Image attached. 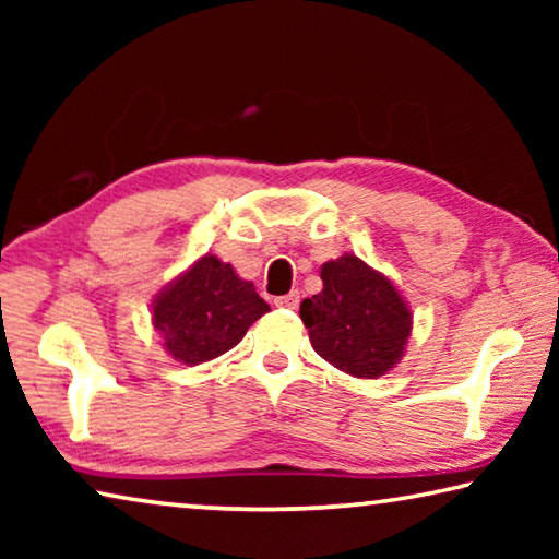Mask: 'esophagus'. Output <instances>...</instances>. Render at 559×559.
<instances>
[{
  "mask_svg": "<svg viewBox=\"0 0 559 559\" xmlns=\"http://www.w3.org/2000/svg\"><path fill=\"white\" fill-rule=\"evenodd\" d=\"M298 302H300L298 290H290V293H286V296L276 298V306H281V308H298Z\"/></svg>",
  "mask_w": 559,
  "mask_h": 559,
  "instance_id": "esophagus-1",
  "label": "esophagus"
}]
</instances>
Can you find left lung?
<instances>
[{
	"label": "left lung",
	"instance_id": "obj_1",
	"mask_svg": "<svg viewBox=\"0 0 559 559\" xmlns=\"http://www.w3.org/2000/svg\"><path fill=\"white\" fill-rule=\"evenodd\" d=\"M323 290L300 302L316 353L355 377H382L400 362L412 313L394 283L345 253L320 269Z\"/></svg>",
	"mask_w": 559,
	"mask_h": 559
}]
</instances>
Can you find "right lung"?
I'll list each match as a JSON object with an SVG mask.
<instances>
[{"mask_svg": "<svg viewBox=\"0 0 559 559\" xmlns=\"http://www.w3.org/2000/svg\"><path fill=\"white\" fill-rule=\"evenodd\" d=\"M269 310L251 281H241L231 263L206 253L155 298L153 323L169 355L202 365L239 345Z\"/></svg>", "mask_w": 559, "mask_h": 559, "instance_id": "right-lung-1", "label": "right lung"}]
</instances>
